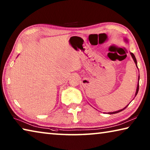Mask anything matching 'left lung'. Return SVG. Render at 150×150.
<instances>
[{
  "mask_svg": "<svg viewBox=\"0 0 150 150\" xmlns=\"http://www.w3.org/2000/svg\"><path fill=\"white\" fill-rule=\"evenodd\" d=\"M124 40H125V42H128V40H127V39H124ZM130 54H131V56H132V57L133 58V59H134V62H135V63H136V67H138V65H137V61H136V59L135 55H134V54H132V53H130ZM139 77H138V86H137L136 92V94H135V96H136V95H137V94H138V90H139ZM128 106V105H127V106H126V107H124V108L121 109V110H118V111H115V112H108V114H109V115H112V114L118 113V112H121V111H122L123 110H124V109H125V108H126Z\"/></svg>",
  "mask_w": 150,
  "mask_h": 150,
  "instance_id": "8db88e82",
  "label": "left lung"
}]
</instances>
